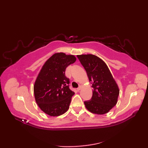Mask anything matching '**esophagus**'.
<instances>
[{
    "mask_svg": "<svg viewBox=\"0 0 148 148\" xmlns=\"http://www.w3.org/2000/svg\"><path fill=\"white\" fill-rule=\"evenodd\" d=\"M81 88H82V86H81V85H79V88H78L77 89L78 91H79Z\"/></svg>",
    "mask_w": 148,
    "mask_h": 148,
    "instance_id": "esophagus-1",
    "label": "esophagus"
}]
</instances>
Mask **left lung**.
Segmentation results:
<instances>
[{
    "label": "left lung",
    "mask_w": 148,
    "mask_h": 148,
    "mask_svg": "<svg viewBox=\"0 0 148 148\" xmlns=\"http://www.w3.org/2000/svg\"><path fill=\"white\" fill-rule=\"evenodd\" d=\"M92 84L93 95L84 105L90 112L104 114L118 102L119 89L111 72L101 58L92 54L77 55Z\"/></svg>",
    "instance_id": "1"
}]
</instances>
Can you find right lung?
Returning a JSON list of instances; mask_svg holds the SVG:
<instances>
[{
  "label": "right lung",
  "instance_id": "right-lung-1",
  "mask_svg": "<svg viewBox=\"0 0 148 148\" xmlns=\"http://www.w3.org/2000/svg\"><path fill=\"white\" fill-rule=\"evenodd\" d=\"M76 61L72 55L60 52L44 64L34 84L36 102L42 112L51 116H60L68 111L73 91L69 89L65 69Z\"/></svg>",
  "mask_w": 148,
  "mask_h": 148
}]
</instances>
